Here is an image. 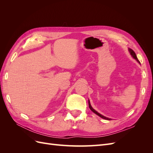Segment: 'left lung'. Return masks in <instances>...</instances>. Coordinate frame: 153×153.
<instances>
[{"instance_id":"obj_1","label":"left lung","mask_w":153,"mask_h":153,"mask_svg":"<svg viewBox=\"0 0 153 153\" xmlns=\"http://www.w3.org/2000/svg\"><path fill=\"white\" fill-rule=\"evenodd\" d=\"M129 52H130V54H131V56H132L134 59H135L138 62H139V63H140L139 61H138V59H137V57L136 53H135V52H134V51H133L132 49H130V48H129ZM89 108L92 111V112H93L94 113H95L96 115H98V116H100V117L103 118V119H106V120H111V119H109V118H108V117H106L103 116V115H102L101 114H100V113H98V112H97V111H96L93 108H92V106H91V103H90V101H89Z\"/></svg>"}]
</instances>
